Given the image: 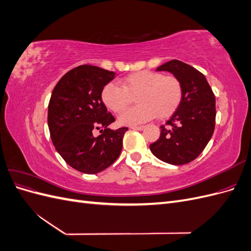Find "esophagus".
Listing matches in <instances>:
<instances>
[{
  "label": "esophagus",
  "mask_w": 251,
  "mask_h": 251,
  "mask_svg": "<svg viewBox=\"0 0 251 251\" xmlns=\"http://www.w3.org/2000/svg\"><path fill=\"white\" fill-rule=\"evenodd\" d=\"M132 130H138V131H141L144 128V126H131Z\"/></svg>",
  "instance_id": "obj_1"
}]
</instances>
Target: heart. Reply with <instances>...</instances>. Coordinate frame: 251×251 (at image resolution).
Instances as JSON below:
<instances>
[{
    "instance_id": "obj_1",
    "label": "heart",
    "mask_w": 251,
    "mask_h": 251,
    "mask_svg": "<svg viewBox=\"0 0 251 251\" xmlns=\"http://www.w3.org/2000/svg\"><path fill=\"white\" fill-rule=\"evenodd\" d=\"M136 95L139 103L135 108L121 113L120 125L136 126L154 118L171 116L177 110L183 97L181 81L173 75L155 71L135 72L121 80V87L115 82L105 83L100 92L102 103L114 113H120Z\"/></svg>"
}]
</instances>
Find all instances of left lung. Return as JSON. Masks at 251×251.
I'll return each instance as SVG.
<instances>
[{
  "instance_id": "8db88e82",
  "label": "left lung",
  "mask_w": 251,
  "mask_h": 251,
  "mask_svg": "<svg viewBox=\"0 0 251 251\" xmlns=\"http://www.w3.org/2000/svg\"><path fill=\"white\" fill-rule=\"evenodd\" d=\"M157 71L173 73L182 83L183 97L150 149L166 163L186 164L202 153L214 134L216 97L204 75L181 60H170Z\"/></svg>"
}]
</instances>
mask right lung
<instances>
[{"mask_svg":"<svg viewBox=\"0 0 251 251\" xmlns=\"http://www.w3.org/2000/svg\"><path fill=\"white\" fill-rule=\"evenodd\" d=\"M115 72L81 65L67 72L52 91L48 126L58 154L71 168L97 174L116 161L123 150L126 126L108 128L115 118L100 98L101 89ZM95 129L102 134L94 136Z\"/></svg>","mask_w":251,"mask_h":251,"instance_id":"obj_1","label":"right lung"}]
</instances>
